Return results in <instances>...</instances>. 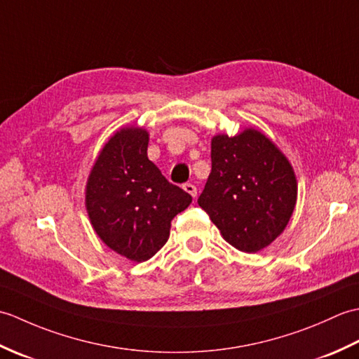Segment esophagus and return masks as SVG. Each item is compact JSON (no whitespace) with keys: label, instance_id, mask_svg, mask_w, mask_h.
Returning a JSON list of instances; mask_svg holds the SVG:
<instances>
[{"label":"esophagus","instance_id":"obj_1","mask_svg":"<svg viewBox=\"0 0 359 359\" xmlns=\"http://www.w3.org/2000/svg\"><path fill=\"white\" fill-rule=\"evenodd\" d=\"M184 189H185L187 193L191 194L193 197L197 196V188H196V185H193V184H185V185H184Z\"/></svg>","mask_w":359,"mask_h":359}]
</instances>
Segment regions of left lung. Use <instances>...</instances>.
Here are the masks:
<instances>
[{
	"mask_svg": "<svg viewBox=\"0 0 359 359\" xmlns=\"http://www.w3.org/2000/svg\"><path fill=\"white\" fill-rule=\"evenodd\" d=\"M297 196L285 156L256 129L211 140V172L197 203L224 239L256 253L284 231Z\"/></svg>",
	"mask_w": 359,
	"mask_h": 359,
	"instance_id": "obj_1",
	"label": "left lung"
}]
</instances>
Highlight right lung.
Segmentation results:
<instances>
[{"mask_svg": "<svg viewBox=\"0 0 359 359\" xmlns=\"http://www.w3.org/2000/svg\"><path fill=\"white\" fill-rule=\"evenodd\" d=\"M148 133L125 128L104 144L90 171L86 208L95 233L116 253L142 262L170 236L171 220L193 197L148 158Z\"/></svg>", "mask_w": 359, "mask_h": 359, "instance_id": "right-lung-1", "label": "right lung"}]
</instances>
